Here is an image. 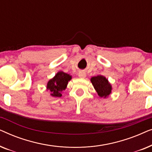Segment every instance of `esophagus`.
<instances>
[{"mask_svg":"<svg viewBox=\"0 0 152 152\" xmlns=\"http://www.w3.org/2000/svg\"><path fill=\"white\" fill-rule=\"evenodd\" d=\"M86 73H85V72L80 71V72H79V77H80L84 78V77H86Z\"/></svg>","mask_w":152,"mask_h":152,"instance_id":"34e87169","label":"esophagus"}]
</instances>
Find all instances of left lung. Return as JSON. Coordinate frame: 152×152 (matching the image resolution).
Wrapping results in <instances>:
<instances>
[{
	"label": "left lung",
	"instance_id": "obj_1",
	"mask_svg": "<svg viewBox=\"0 0 152 152\" xmlns=\"http://www.w3.org/2000/svg\"><path fill=\"white\" fill-rule=\"evenodd\" d=\"M91 82L100 97L106 98L111 93V85L105 77L102 75L93 77L91 79Z\"/></svg>",
	"mask_w": 152,
	"mask_h": 152
}]
</instances>
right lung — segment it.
<instances>
[{"mask_svg":"<svg viewBox=\"0 0 152 152\" xmlns=\"http://www.w3.org/2000/svg\"><path fill=\"white\" fill-rule=\"evenodd\" d=\"M72 79L71 75L64 72H58L53 79L50 80L47 84V90L50 92L53 97H61V92L65 90L69 81Z\"/></svg>","mask_w":152,"mask_h":152,"instance_id":"add662e5","label":"right lung"}]
</instances>
